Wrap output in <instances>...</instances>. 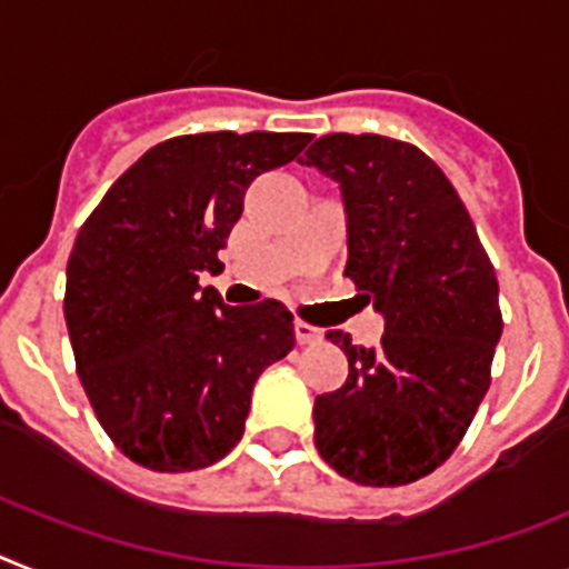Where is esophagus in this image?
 <instances>
[{
  "label": "esophagus",
  "instance_id": "esophagus-1",
  "mask_svg": "<svg viewBox=\"0 0 569 569\" xmlns=\"http://www.w3.org/2000/svg\"><path fill=\"white\" fill-rule=\"evenodd\" d=\"M295 338H298L300 347H309V343H321L323 332L318 327H312V323L298 321V323H295Z\"/></svg>",
  "mask_w": 569,
  "mask_h": 569
}]
</instances>
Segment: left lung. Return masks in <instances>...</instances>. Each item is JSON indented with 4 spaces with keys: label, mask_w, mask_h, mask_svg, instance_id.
I'll return each instance as SVG.
<instances>
[{
    "label": "left lung",
    "mask_w": 569,
    "mask_h": 569,
    "mask_svg": "<svg viewBox=\"0 0 569 569\" xmlns=\"http://www.w3.org/2000/svg\"><path fill=\"white\" fill-rule=\"evenodd\" d=\"M300 164L341 184L350 277L385 312L379 347L347 352L343 388L315 399V446L361 486H405L455 455L491 381L498 277L446 173L408 141L332 132Z\"/></svg>",
    "instance_id": "8db88e82"
}]
</instances>
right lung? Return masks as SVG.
Masks as SVG:
<instances>
[{
	"label": "right lung",
	"mask_w": 569,
	"mask_h": 569,
	"mask_svg": "<svg viewBox=\"0 0 569 569\" xmlns=\"http://www.w3.org/2000/svg\"><path fill=\"white\" fill-rule=\"evenodd\" d=\"M309 132L167 138L89 213L66 269L80 385L123 457L150 471L213 466L240 442L254 381L295 347L280 300L226 307L199 271L242 213L248 184L289 164Z\"/></svg>",
	"instance_id": "1"
}]
</instances>
